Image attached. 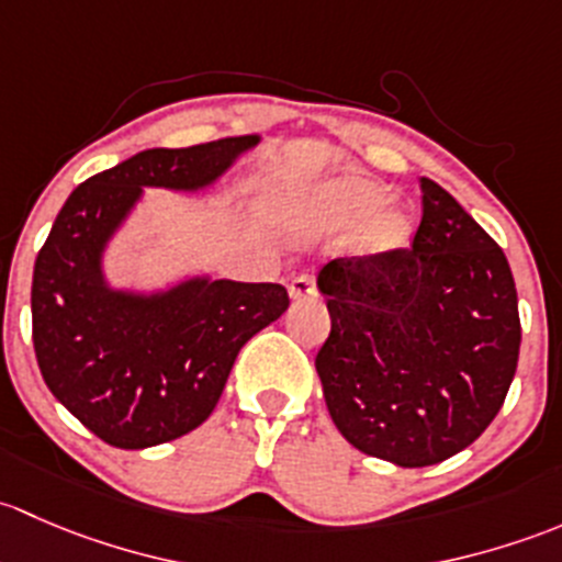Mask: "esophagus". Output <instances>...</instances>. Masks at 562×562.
<instances>
[{
    "instance_id": "obj_1",
    "label": "esophagus",
    "mask_w": 562,
    "mask_h": 562,
    "mask_svg": "<svg viewBox=\"0 0 562 562\" xmlns=\"http://www.w3.org/2000/svg\"><path fill=\"white\" fill-rule=\"evenodd\" d=\"M316 294V283L311 276H297L292 283H289V297L292 300H305V297H314Z\"/></svg>"
}]
</instances>
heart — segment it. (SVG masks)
Returning <instances> with one entry per match:
<instances>
[{"instance_id":"b5f03b06","label":"heart","mask_w":562,"mask_h":562,"mask_svg":"<svg viewBox=\"0 0 562 562\" xmlns=\"http://www.w3.org/2000/svg\"><path fill=\"white\" fill-rule=\"evenodd\" d=\"M270 213L294 235L344 233L360 221L349 243L351 251L362 259H386L406 251L416 233V222L406 205L386 202V187L355 172L286 189L270 202Z\"/></svg>"}]
</instances>
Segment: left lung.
Segmentation results:
<instances>
[{"label": "left lung", "mask_w": 562, "mask_h": 562, "mask_svg": "<svg viewBox=\"0 0 562 562\" xmlns=\"http://www.w3.org/2000/svg\"><path fill=\"white\" fill-rule=\"evenodd\" d=\"M414 246L319 270L329 338L324 403L355 449L425 468L471 447L517 373V286L501 246L447 189L422 178Z\"/></svg>", "instance_id": "8db88e82"}]
</instances>
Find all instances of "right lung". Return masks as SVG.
<instances>
[{
    "mask_svg": "<svg viewBox=\"0 0 562 562\" xmlns=\"http://www.w3.org/2000/svg\"><path fill=\"white\" fill-rule=\"evenodd\" d=\"M259 135L148 148L67 196L32 279V338L56 401L119 449H148L200 427L235 357L289 308L281 283L187 273L165 286H115L105 259L146 189L200 194L259 146Z\"/></svg>",
    "mask_w": 562,
    "mask_h": 562,
    "instance_id": "right-lung-1",
    "label": "right lung"
}]
</instances>
